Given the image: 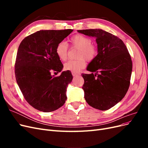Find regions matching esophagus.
Returning <instances> with one entry per match:
<instances>
[{"mask_svg": "<svg viewBox=\"0 0 148 148\" xmlns=\"http://www.w3.org/2000/svg\"><path fill=\"white\" fill-rule=\"evenodd\" d=\"M72 75L73 77H77V76L79 75V73H75V72H72Z\"/></svg>", "mask_w": 148, "mask_h": 148, "instance_id": "1", "label": "esophagus"}]
</instances>
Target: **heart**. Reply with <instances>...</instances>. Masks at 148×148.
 Returning <instances> with one entry per match:
<instances>
[{"mask_svg":"<svg viewBox=\"0 0 148 148\" xmlns=\"http://www.w3.org/2000/svg\"><path fill=\"white\" fill-rule=\"evenodd\" d=\"M91 39L83 35L77 34L71 38L70 42L71 46L79 48L77 53L78 60H69L64 64V69L70 71L71 72L78 73L84 69L86 65V62L92 60L97 53V47L91 44ZM56 52L57 57L61 60H65L68 53V46L64 42H60L57 44L56 49Z\"/></svg>","mask_w":148,"mask_h":148,"instance_id":"obj_1","label":"heart"}]
</instances>
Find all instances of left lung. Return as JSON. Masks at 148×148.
<instances>
[{
	"label": "left lung",
	"instance_id": "left-lung-1",
	"mask_svg": "<svg viewBox=\"0 0 148 148\" xmlns=\"http://www.w3.org/2000/svg\"><path fill=\"white\" fill-rule=\"evenodd\" d=\"M96 38L97 54L87 66L91 74H82L84 99L94 108L110 109L122 100L128 91L132 61L120 38L101 29L78 30Z\"/></svg>",
	"mask_w": 148,
	"mask_h": 148
}]
</instances>
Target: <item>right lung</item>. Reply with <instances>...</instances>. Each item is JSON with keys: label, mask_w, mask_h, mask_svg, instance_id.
<instances>
[{"label": "right lung", "mask_w": 148, "mask_h": 148, "mask_svg": "<svg viewBox=\"0 0 148 148\" xmlns=\"http://www.w3.org/2000/svg\"><path fill=\"white\" fill-rule=\"evenodd\" d=\"M72 31L40 30L26 37L20 44L15 65L16 82L26 101L36 109L49 112L65 104L66 88L73 76L68 70L59 77L51 73L63 69L56 49Z\"/></svg>", "instance_id": "obj_1"}]
</instances>
